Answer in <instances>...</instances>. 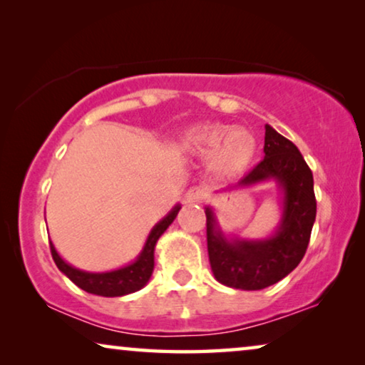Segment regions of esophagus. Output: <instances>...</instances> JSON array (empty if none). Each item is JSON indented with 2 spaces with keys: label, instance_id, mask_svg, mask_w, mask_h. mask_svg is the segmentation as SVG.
Wrapping results in <instances>:
<instances>
[{
  "label": "esophagus",
  "instance_id": "obj_1",
  "mask_svg": "<svg viewBox=\"0 0 365 365\" xmlns=\"http://www.w3.org/2000/svg\"><path fill=\"white\" fill-rule=\"evenodd\" d=\"M205 200V193L202 188L198 187H192L185 193V202L187 203H202Z\"/></svg>",
  "mask_w": 365,
  "mask_h": 365
}]
</instances>
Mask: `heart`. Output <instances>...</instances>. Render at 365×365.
Instances as JSON below:
<instances>
[{
  "label": "heart",
  "instance_id": "obj_1",
  "mask_svg": "<svg viewBox=\"0 0 365 365\" xmlns=\"http://www.w3.org/2000/svg\"><path fill=\"white\" fill-rule=\"evenodd\" d=\"M182 147L193 155H208L210 167L220 175H236L250 165L256 140L248 130L225 124H200L182 135Z\"/></svg>",
  "mask_w": 365,
  "mask_h": 365
}]
</instances>
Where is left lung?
I'll use <instances>...</instances> for the list:
<instances>
[{
  "mask_svg": "<svg viewBox=\"0 0 365 365\" xmlns=\"http://www.w3.org/2000/svg\"><path fill=\"white\" fill-rule=\"evenodd\" d=\"M264 129V158L230 188L278 182L284 197L283 217L276 233L264 240H227L213 210H205L212 271L217 281L235 289H264L289 274L306 253L316 220L311 168L294 143L268 124Z\"/></svg>",
  "mask_w": 365,
  "mask_h": 365,
  "instance_id": "left-lung-1",
  "label": "left lung"
}]
</instances>
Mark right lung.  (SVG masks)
Wrapping results in <instances>:
<instances>
[{
	"label": "right lung",
	"instance_id": "right-lung-1",
	"mask_svg": "<svg viewBox=\"0 0 365 365\" xmlns=\"http://www.w3.org/2000/svg\"><path fill=\"white\" fill-rule=\"evenodd\" d=\"M180 205H177L165 218L160 220V222L152 228V232L148 235L138 258L133 261V263L124 266V268L107 271V273H89V271H81L78 268H74V266L66 263V261L58 255L54 245L49 241L51 255H53V259L59 271H63V273L68 276L76 286H79L81 289L91 292V294L104 297L130 294V292L142 289V287L148 283V279H150L153 271V251H155L157 241L163 235V232L170 227L178 212H180Z\"/></svg>",
	"mask_w": 365,
	"mask_h": 365
}]
</instances>
